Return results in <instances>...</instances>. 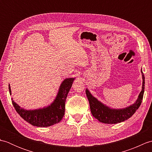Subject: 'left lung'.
Listing matches in <instances>:
<instances>
[{"label": "left lung", "mask_w": 152, "mask_h": 152, "mask_svg": "<svg viewBox=\"0 0 152 152\" xmlns=\"http://www.w3.org/2000/svg\"><path fill=\"white\" fill-rule=\"evenodd\" d=\"M142 76V91L139 93L137 101L133 104L123 108H113L102 102L93 96L88 89L86 90L87 97L89 102L90 109L93 117L101 122L106 124H115L127 120L133 115L137 110L140 107L142 101L143 99L144 92L145 78L144 75L141 70Z\"/></svg>", "instance_id": "8db88e82"}]
</instances>
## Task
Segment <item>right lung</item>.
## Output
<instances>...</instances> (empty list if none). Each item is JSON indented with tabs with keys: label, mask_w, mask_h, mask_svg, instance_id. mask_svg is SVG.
<instances>
[{
	"label": "right lung",
	"mask_w": 152,
	"mask_h": 152,
	"mask_svg": "<svg viewBox=\"0 0 152 152\" xmlns=\"http://www.w3.org/2000/svg\"><path fill=\"white\" fill-rule=\"evenodd\" d=\"M75 78L64 79L59 86V91L54 101L50 105L34 110H27L21 108L12 98V104L16 112L28 124L38 127H50L62 120L64 115L65 101L68 93L72 86ZM10 95L12 91L9 84Z\"/></svg>",
	"instance_id": "obj_1"
}]
</instances>
